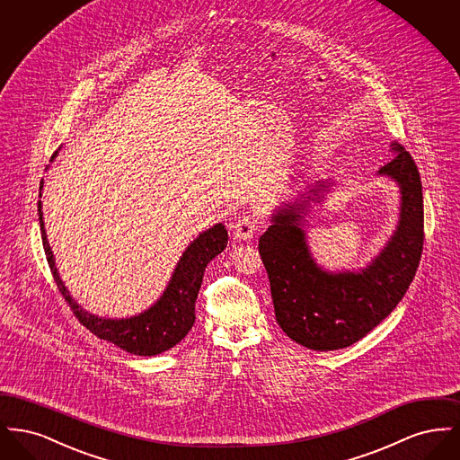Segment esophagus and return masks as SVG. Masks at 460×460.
I'll return each instance as SVG.
<instances>
[{
  "instance_id": "34e87169",
  "label": "esophagus",
  "mask_w": 460,
  "mask_h": 460,
  "mask_svg": "<svg viewBox=\"0 0 460 460\" xmlns=\"http://www.w3.org/2000/svg\"><path fill=\"white\" fill-rule=\"evenodd\" d=\"M257 227H259L257 220L253 219L252 216H243L234 224V238L241 241L252 240Z\"/></svg>"
}]
</instances>
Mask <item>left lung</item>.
Segmentation results:
<instances>
[{"mask_svg": "<svg viewBox=\"0 0 460 460\" xmlns=\"http://www.w3.org/2000/svg\"><path fill=\"white\" fill-rule=\"evenodd\" d=\"M392 152L377 174L400 186V219L366 269L328 272L310 255L302 222L331 182H317L306 198L279 207L259 240L278 324L310 350H338L362 340L392 314L416 276L424 243L422 184L411 154L398 143Z\"/></svg>", "mask_w": 460, "mask_h": 460, "instance_id": "obj_1", "label": "left lung"}]
</instances>
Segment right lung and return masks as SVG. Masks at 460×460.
<instances>
[{
  "label": "right lung",
  "mask_w": 460,
  "mask_h": 460,
  "mask_svg": "<svg viewBox=\"0 0 460 460\" xmlns=\"http://www.w3.org/2000/svg\"><path fill=\"white\" fill-rule=\"evenodd\" d=\"M57 154L58 152H55L51 156V162ZM40 190H43V181ZM38 214L44 253L51 274L55 278V283L68 306L72 308L74 315L93 334L134 355L152 357L175 347L190 332V329L193 328L195 304L199 286L203 281L205 267L227 246V231L222 224H216L214 227L203 231L197 240L186 248L181 261L175 265L174 274L164 295L148 310L128 319H103L83 310L66 291V285L62 283L60 274L57 270L53 252L46 238L41 199L38 201Z\"/></svg>",
  "instance_id": "right-lung-1"
}]
</instances>
